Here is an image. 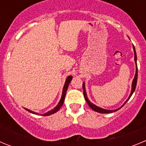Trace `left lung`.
<instances>
[{
    "label": "left lung",
    "mask_w": 146,
    "mask_h": 146,
    "mask_svg": "<svg viewBox=\"0 0 146 146\" xmlns=\"http://www.w3.org/2000/svg\"><path fill=\"white\" fill-rule=\"evenodd\" d=\"M133 48H134V51H135V63H136V73H135V78H134L133 82H132V86H131V94H130L129 97L128 99L126 100V102L128 101L129 99V98L131 97V96L132 95V94L134 93V91H135V88H136V86H137V55H136V52H135V47H134V46H133ZM82 88H83V95H84V98H85V99H86V102H87V104H88V106L90 107V108H91V109L93 110H94V111L98 112V113H113V112L117 111V110H118L119 109H121V108H122V106H121L120 108H118V109H117V110H108L102 109V108H99V107L96 106V105H94V104H92V103L89 101L88 99L87 95H86V90H85V84H84V83L82 84ZM126 102L124 103V104H123V106L125 104H126Z\"/></svg>",
    "instance_id": "8db88e82"
}]
</instances>
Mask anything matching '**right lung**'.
<instances>
[{"label": "right lung", "instance_id": "right-lung-1", "mask_svg": "<svg viewBox=\"0 0 146 146\" xmlns=\"http://www.w3.org/2000/svg\"><path fill=\"white\" fill-rule=\"evenodd\" d=\"M72 80V76H69V77H67L66 80V82H65V85H64V89H63V93H62V96H61V99H60V102H59V103L58 104V105L56 107H55V108H54L53 110H50V111L47 112V113H46L45 114L42 115H44V116H47V115H52L53 114V113H56L57 111H58L59 109H60V108H61V106L63 105V104H64V99H65V96H66V91H67V88H68V86H69V84L70 83L71 80ZM26 110H28V112H30V113H33V114H37L38 115V113H35V112H33L32 110H30L28 109H26V108H25Z\"/></svg>", "mask_w": 146, "mask_h": 146}]
</instances>
